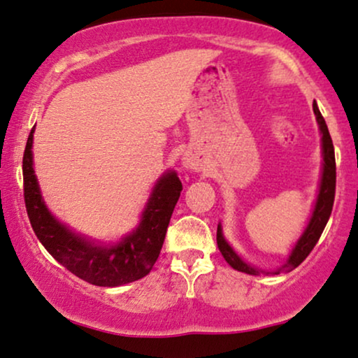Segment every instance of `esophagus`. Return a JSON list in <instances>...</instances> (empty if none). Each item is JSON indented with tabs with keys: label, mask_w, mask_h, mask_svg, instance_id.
Masks as SVG:
<instances>
[{
	"label": "esophagus",
	"mask_w": 358,
	"mask_h": 358,
	"mask_svg": "<svg viewBox=\"0 0 358 358\" xmlns=\"http://www.w3.org/2000/svg\"><path fill=\"white\" fill-rule=\"evenodd\" d=\"M185 166L192 168V170H200L201 162L198 160L196 157H187V158H185Z\"/></svg>",
	"instance_id": "34e87169"
}]
</instances>
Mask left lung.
Masks as SVG:
<instances>
[{
    "mask_svg": "<svg viewBox=\"0 0 358 358\" xmlns=\"http://www.w3.org/2000/svg\"><path fill=\"white\" fill-rule=\"evenodd\" d=\"M313 111H315L317 122L320 124L322 131V148H324V173H322V182H320V192H318V198L315 203V210H313L312 218H310V223L307 230L303 231L302 238L299 240L295 245V248L292 250V255L288 257L287 264L282 266L280 270L283 272H292V270L296 268L302 262L310 255L313 247H315L318 238H320L322 231L329 222L331 208H334V200H335V183H337V166H335V152H334V143H331V138L329 133V128H327V123L322 116L318 106L313 103ZM217 245L218 250L222 252L223 258L227 260V264L231 266V268L238 270V272L248 273V275H258L257 268L245 264V262L234 252V248L230 247L225 242L222 235V228L218 225L217 228ZM275 272V273H280ZM268 273V272H266Z\"/></svg>",
    "mask_w": 358,
    "mask_h": 358,
    "instance_id": "obj_1",
    "label": "left lung"
}]
</instances>
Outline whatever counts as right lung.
I'll return each instance as SVG.
<instances>
[{
  "instance_id": "add662e5",
  "label": "right lung",
  "mask_w": 358,
  "mask_h": 358,
  "mask_svg": "<svg viewBox=\"0 0 358 358\" xmlns=\"http://www.w3.org/2000/svg\"><path fill=\"white\" fill-rule=\"evenodd\" d=\"M33 131L34 128L23 155V193L29 223L43 247L64 268L92 285L118 287L148 275L160 255L168 223L183 190L175 171L157 183L140 225L131 235L113 247H96L56 222L43 203L33 170Z\"/></svg>"
}]
</instances>
